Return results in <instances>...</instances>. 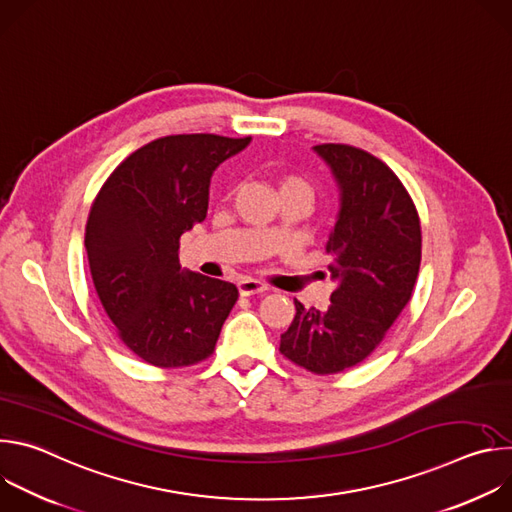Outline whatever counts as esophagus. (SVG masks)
<instances>
[{"label":"esophagus","mask_w":512,"mask_h":512,"mask_svg":"<svg viewBox=\"0 0 512 512\" xmlns=\"http://www.w3.org/2000/svg\"><path fill=\"white\" fill-rule=\"evenodd\" d=\"M263 291H267V285L257 281V279H251V277H243L239 281V294L241 296H253V294H263Z\"/></svg>","instance_id":"34e87169"}]
</instances>
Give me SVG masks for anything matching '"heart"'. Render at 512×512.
I'll list each match as a JSON object with an SVG mask.
<instances>
[{
  "label": "heart",
  "mask_w": 512,
  "mask_h": 512,
  "mask_svg": "<svg viewBox=\"0 0 512 512\" xmlns=\"http://www.w3.org/2000/svg\"><path fill=\"white\" fill-rule=\"evenodd\" d=\"M285 188H304V190L310 192L308 182L298 178V176H285V178H281V190H285Z\"/></svg>",
  "instance_id": "b5f03b06"
}]
</instances>
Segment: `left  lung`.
<instances>
[{
    "label": "left lung",
    "instance_id": "obj_1",
    "mask_svg": "<svg viewBox=\"0 0 512 512\" xmlns=\"http://www.w3.org/2000/svg\"><path fill=\"white\" fill-rule=\"evenodd\" d=\"M338 186L340 208L326 253L336 289L326 310L296 304L279 350L298 367L332 375L367 358L411 300L421 227L395 172L344 143L314 145Z\"/></svg>",
    "mask_w": 512,
    "mask_h": 512
}]
</instances>
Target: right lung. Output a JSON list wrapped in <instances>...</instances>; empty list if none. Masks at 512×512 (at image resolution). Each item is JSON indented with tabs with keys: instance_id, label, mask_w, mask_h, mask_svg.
<instances>
[{
	"instance_id": "obj_1",
	"label": "right lung",
	"mask_w": 512,
	"mask_h": 512,
	"mask_svg": "<svg viewBox=\"0 0 512 512\" xmlns=\"http://www.w3.org/2000/svg\"><path fill=\"white\" fill-rule=\"evenodd\" d=\"M251 137L168 135L125 158L103 184L85 247L99 300L123 344L162 369L190 367L214 350L239 289L182 269L180 237L208 210L214 170Z\"/></svg>"
}]
</instances>
